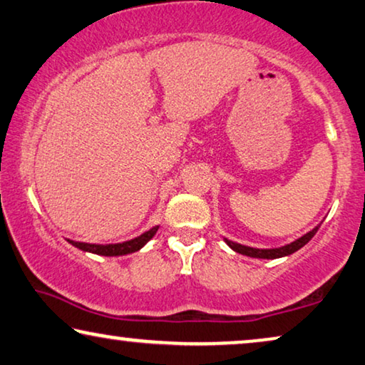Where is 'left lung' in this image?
Returning a JSON list of instances; mask_svg holds the SVG:
<instances>
[{
	"label": "left lung",
	"mask_w": 365,
	"mask_h": 365,
	"mask_svg": "<svg viewBox=\"0 0 365 365\" xmlns=\"http://www.w3.org/2000/svg\"><path fill=\"white\" fill-rule=\"evenodd\" d=\"M319 226H322V222H319L318 226H314L312 231H308L307 235H303L302 237L295 239V241H293V242L285 244V246H282V247H274V249H257V247L242 246V244H239V242L230 241V239H227V237H225V242L235 252L242 254V255H247V257H254V259H280V257H287V255L297 252L298 249H302L304 246V244H308L309 241H312V237L317 235V231L319 230Z\"/></svg>",
	"instance_id": "1"
}]
</instances>
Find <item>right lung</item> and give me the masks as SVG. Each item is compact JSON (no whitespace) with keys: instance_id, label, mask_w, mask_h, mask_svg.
Returning a JSON list of instances; mask_svg holds the SVG:
<instances>
[{"instance_id":"add662e5","label":"right lung","mask_w":365,"mask_h":365,"mask_svg":"<svg viewBox=\"0 0 365 365\" xmlns=\"http://www.w3.org/2000/svg\"><path fill=\"white\" fill-rule=\"evenodd\" d=\"M157 231H159V226H154L138 237L129 239V241H124V242H118V244H90V242H77V241H72V239H67V241L83 252L106 255V257H118V255H128V254L140 251V249H143L145 244L155 236Z\"/></svg>"}]
</instances>
